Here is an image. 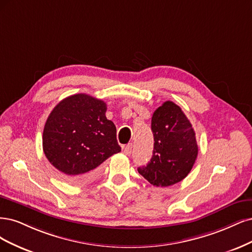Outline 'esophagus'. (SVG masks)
Masks as SVG:
<instances>
[{"instance_id": "1", "label": "esophagus", "mask_w": 252, "mask_h": 252, "mask_svg": "<svg viewBox=\"0 0 252 252\" xmlns=\"http://www.w3.org/2000/svg\"><path fill=\"white\" fill-rule=\"evenodd\" d=\"M132 148H133V144H132V143H129V144H127V145H126V147H125L124 152H125L126 155H131V153H132Z\"/></svg>"}]
</instances>
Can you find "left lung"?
I'll return each instance as SVG.
<instances>
[{
  "label": "left lung",
  "mask_w": 252,
  "mask_h": 252,
  "mask_svg": "<svg viewBox=\"0 0 252 252\" xmlns=\"http://www.w3.org/2000/svg\"><path fill=\"white\" fill-rule=\"evenodd\" d=\"M154 151L139 173L154 186H170L189 174L198 156V144L191 124L179 105L165 101L152 117Z\"/></svg>",
  "instance_id": "8db88e82"
}]
</instances>
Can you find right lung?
Instances as JSON below:
<instances>
[{
    "mask_svg": "<svg viewBox=\"0 0 252 252\" xmlns=\"http://www.w3.org/2000/svg\"><path fill=\"white\" fill-rule=\"evenodd\" d=\"M105 112L104 101L80 93L63 99L48 117L43 150L67 181L93 179L102 162L121 151L116 126Z\"/></svg>",
    "mask_w": 252,
    "mask_h": 252,
    "instance_id": "add662e5",
    "label": "right lung"
}]
</instances>
